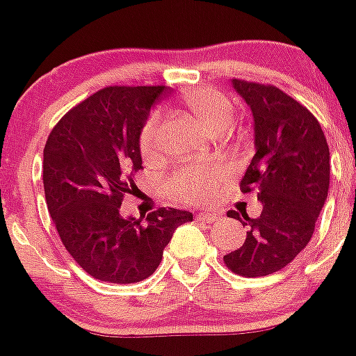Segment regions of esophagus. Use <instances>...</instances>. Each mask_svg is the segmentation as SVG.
Instances as JSON below:
<instances>
[{
    "label": "esophagus",
    "mask_w": 356,
    "mask_h": 356,
    "mask_svg": "<svg viewBox=\"0 0 356 356\" xmlns=\"http://www.w3.org/2000/svg\"><path fill=\"white\" fill-rule=\"evenodd\" d=\"M222 215L218 213V211H200L198 213V220H204V222H215V220H218V218H220Z\"/></svg>",
    "instance_id": "esophagus-1"
}]
</instances>
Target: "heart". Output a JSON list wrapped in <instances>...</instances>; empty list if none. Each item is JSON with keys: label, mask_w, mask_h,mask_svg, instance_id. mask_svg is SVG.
I'll list each match as a JSON object with an SVG mask.
<instances>
[{"label": "heart", "mask_w": 356, "mask_h": 356, "mask_svg": "<svg viewBox=\"0 0 356 356\" xmlns=\"http://www.w3.org/2000/svg\"><path fill=\"white\" fill-rule=\"evenodd\" d=\"M182 103L195 115L207 131L220 132L229 127L234 117V105L225 92L211 86L188 89ZM160 149V117L156 111L148 115L139 131V152L145 160H152ZM227 177L222 165L189 163L172 172L165 188L175 200L186 203H201L215 195L220 182Z\"/></svg>", "instance_id": "obj_1"}]
</instances>
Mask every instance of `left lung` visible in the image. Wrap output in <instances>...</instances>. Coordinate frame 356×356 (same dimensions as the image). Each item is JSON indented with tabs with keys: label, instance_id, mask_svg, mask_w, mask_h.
Listing matches in <instances>:
<instances>
[{
	"label": "left lung",
	"instance_id": "left-lung-1",
	"mask_svg": "<svg viewBox=\"0 0 356 356\" xmlns=\"http://www.w3.org/2000/svg\"><path fill=\"white\" fill-rule=\"evenodd\" d=\"M254 118V153L243 193L257 191L261 213L229 210L246 241L224 257L229 270L264 277L284 268L308 245L329 191L331 156L324 131L307 106L272 84L232 79Z\"/></svg>",
	"mask_w": 356,
	"mask_h": 356
}]
</instances>
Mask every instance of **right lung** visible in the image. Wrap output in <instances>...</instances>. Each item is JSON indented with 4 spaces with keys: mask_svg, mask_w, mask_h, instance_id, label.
<instances>
[{
    "mask_svg": "<svg viewBox=\"0 0 356 356\" xmlns=\"http://www.w3.org/2000/svg\"><path fill=\"white\" fill-rule=\"evenodd\" d=\"M167 86H108L67 111L49 132L42 160L46 204L79 267L111 284L148 279L165 246L193 213L158 208L120 215L143 168L139 131Z\"/></svg>",
    "mask_w": 356,
    "mask_h": 356,
    "instance_id": "1",
    "label": "right lung"
}]
</instances>
